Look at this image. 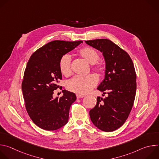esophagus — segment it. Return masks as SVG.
Returning a JSON list of instances; mask_svg holds the SVG:
<instances>
[{
    "label": "esophagus",
    "instance_id": "obj_1",
    "mask_svg": "<svg viewBox=\"0 0 159 159\" xmlns=\"http://www.w3.org/2000/svg\"><path fill=\"white\" fill-rule=\"evenodd\" d=\"M76 96H77V99L82 98H84V95H82V94H77L76 95Z\"/></svg>",
    "mask_w": 159,
    "mask_h": 159
}]
</instances>
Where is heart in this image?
Listing matches in <instances>:
<instances>
[{"mask_svg":"<svg viewBox=\"0 0 159 159\" xmlns=\"http://www.w3.org/2000/svg\"><path fill=\"white\" fill-rule=\"evenodd\" d=\"M80 54L90 63L94 64L93 68L99 72L103 70L102 65L98 62L99 60V53L93 48L86 47L80 50ZM71 55L69 53L64 54L60 58L59 67L61 73L64 75L70 74L71 69ZM97 77L94 74H89L85 76L76 75L67 82L66 87L72 92L84 94L89 93L98 84Z\"/></svg>","mask_w":159,"mask_h":159,"instance_id":"1","label":"heart"}]
</instances>
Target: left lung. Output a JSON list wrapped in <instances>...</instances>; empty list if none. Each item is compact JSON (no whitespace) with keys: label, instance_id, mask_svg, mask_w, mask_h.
Here are the masks:
<instances>
[{"label":"left lung","instance_id":"obj_1","mask_svg":"<svg viewBox=\"0 0 159 159\" xmlns=\"http://www.w3.org/2000/svg\"><path fill=\"white\" fill-rule=\"evenodd\" d=\"M90 47L102 53L105 62V77L98 86L107 97L97 98L96 106L89 111L93 124L99 129L110 132L121 127L127 120L133 106L137 75L129 55L107 39L85 41Z\"/></svg>","mask_w":159,"mask_h":159}]
</instances>
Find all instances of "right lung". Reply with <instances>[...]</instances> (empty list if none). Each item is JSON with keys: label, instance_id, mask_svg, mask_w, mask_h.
Segmentation results:
<instances>
[{"label": "right lung", "instance_id": "right-lung-1", "mask_svg": "<svg viewBox=\"0 0 159 159\" xmlns=\"http://www.w3.org/2000/svg\"><path fill=\"white\" fill-rule=\"evenodd\" d=\"M82 41H51L37 50L27 63L22 82L25 106L35 125L48 130H56L66 125L69 110L77 98L74 93L63 90V96L53 98L62 76L59 62L61 57L74 50Z\"/></svg>", "mask_w": 159, "mask_h": 159}]
</instances>
